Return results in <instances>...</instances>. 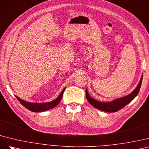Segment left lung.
<instances>
[{
  "mask_svg": "<svg viewBox=\"0 0 149 149\" xmlns=\"http://www.w3.org/2000/svg\"><path fill=\"white\" fill-rule=\"evenodd\" d=\"M142 81V75L138 86L132 92L130 93L128 95L122 97V98L120 99H117L112 102H101L97 101L95 99H92V97L89 95L87 89L86 90V98L88 102L97 109L107 112H116L122 109V108H124L126 105L130 102L137 95L138 93L139 92L140 88H141V87Z\"/></svg>",
  "mask_w": 149,
  "mask_h": 149,
  "instance_id": "obj_1",
  "label": "left lung"
}]
</instances>
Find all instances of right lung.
I'll use <instances>...</instances> for the list:
<instances>
[{"mask_svg":"<svg viewBox=\"0 0 149 149\" xmlns=\"http://www.w3.org/2000/svg\"><path fill=\"white\" fill-rule=\"evenodd\" d=\"M65 88H64L62 90V92L61 93V94L59 95V96L57 97V98L54 100L50 102H47V103H30L27 102H25L22 99H20L18 97H16V98L18 99V100L20 102V103L22 104L24 107L25 108H27L29 110H31L32 112H43V111H46V110H49L50 109H52L54 107H56V105H58V104L61 101V99L62 98L63 96V93L65 91Z\"/></svg>","mask_w":149,"mask_h":149,"instance_id":"add662e5","label":"right lung"}]
</instances>
